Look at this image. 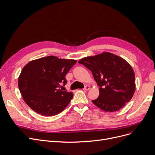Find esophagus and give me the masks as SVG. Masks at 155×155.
<instances>
[{"label": "esophagus", "instance_id": "1", "mask_svg": "<svg viewBox=\"0 0 155 155\" xmlns=\"http://www.w3.org/2000/svg\"><path fill=\"white\" fill-rule=\"evenodd\" d=\"M90 89V86H87V85L85 86L83 88V90H84V91H88Z\"/></svg>", "mask_w": 155, "mask_h": 155}]
</instances>
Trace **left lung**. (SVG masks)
<instances>
[{
  "mask_svg": "<svg viewBox=\"0 0 155 155\" xmlns=\"http://www.w3.org/2000/svg\"><path fill=\"white\" fill-rule=\"evenodd\" d=\"M78 63L89 69L100 87V94L93 104L105 112L123 108L135 91V74L129 64L109 52L85 57Z\"/></svg>",
  "mask_w": 155,
  "mask_h": 155,
  "instance_id": "8db88e82",
  "label": "left lung"
}]
</instances>
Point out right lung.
Listing matches in <instances>:
<instances>
[{"label":"right lung","mask_w":155,"mask_h":155,"mask_svg":"<svg viewBox=\"0 0 155 155\" xmlns=\"http://www.w3.org/2000/svg\"><path fill=\"white\" fill-rule=\"evenodd\" d=\"M77 61L48 56L32 61L22 70L18 86L26 104L33 111L45 116L61 112L73 93L60 87L67 83L65 75Z\"/></svg>","instance_id":"add662e5"}]
</instances>
